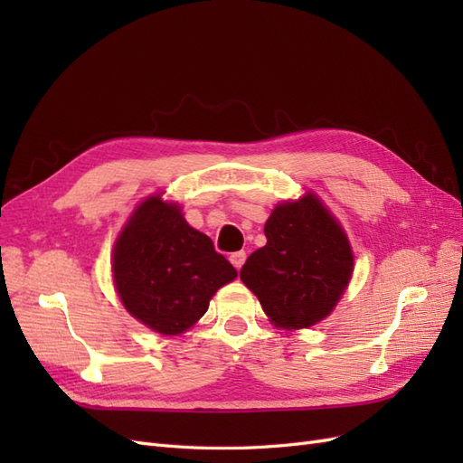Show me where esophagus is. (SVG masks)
Returning a JSON list of instances; mask_svg holds the SVG:
<instances>
[{
    "label": "esophagus",
    "instance_id": "34e87169",
    "mask_svg": "<svg viewBox=\"0 0 463 463\" xmlns=\"http://www.w3.org/2000/svg\"><path fill=\"white\" fill-rule=\"evenodd\" d=\"M245 259H247V253H245V250H237V253H232V255H230V260H232V264L235 266L237 270L241 269L243 262H245Z\"/></svg>",
    "mask_w": 463,
    "mask_h": 463
}]
</instances>
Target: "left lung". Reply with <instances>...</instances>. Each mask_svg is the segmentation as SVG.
Returning <instances> with one entry per match:
<instances>
[{
    "label": "left lung",
    "mask_w": 463,
    "mask_h": 463,
    "mask_svg": "<svg viewBox=\"0 0 463 463\" xmlns=\"http://www.w3.org/2000/svg\"><path fill=\"white\" fill-rule=\"evenodd\" d=\"M266 245L247 259L241 282L276 326L309 328L330 315L354 272L340 223L307 193L278 204L264 226Z\"/></svg>",
    "instance_id": "1"
}]
</instances>
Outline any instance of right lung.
Here are the masks:
<instances>
[{"mask_svg":"<svg viewBox=\"0 0 463 463\" xmlns=\"http://www.w3.org/2000/svg\"><path fill=\"white\" fill-rule=\"evenodd\" d=\"M235 276L213 240L158 194L135 210L116 241L114 279L125 309L165 335L191 328Z\"/></svg>","mask_w":463,"mask_h":463,"instance_id":"obj_1","label":"right lung"}]
</instances>
